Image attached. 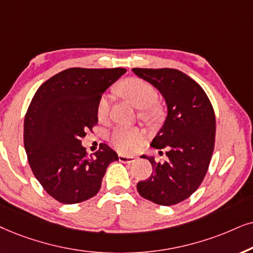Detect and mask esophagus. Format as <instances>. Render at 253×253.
<instances>
[{
	"mask_svg": "<svg viewBox=\"0 0 253 253\" xmlns=\"http://www.w3.org/2000/svg\"><path fill=\"white\" fill-rule=\"evenodd\" d=\"M119 161L121 163H133L135 161V157L133 156H125V155H119Z\"/></svg>",
	"mask_w": 253,
	"mask_h": 253,
	"instance_id": "obj_1",
	"label": "esophagus"
}]
</instances>
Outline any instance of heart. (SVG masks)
Instances as JSON below:
<instances>
[{"label":"heart","mask_w":253,"mask_h":253,"mask_svg":"<svg viewBox=\"0 0 253 253\" xmlns=\"http://www.w3.org/2000/svg\"><path fill=\"white\" fill-rule=\"evenodd\" d=\"M118 92L140 110L141 118L146 121H155L161 117L160 104L154 102L156 90L147 81L139 77H130L118 86ZM109 105V97L103 96L97 106V114L100 119L107 116ZM142 140L143 132L136 127H118L110 137L112 146L120 153H132Z\"/></svg>","instance_id":"obj_1"}]
</instances>
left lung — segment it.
<instances>
[{
	"instance_id": "left-lung-1",
	"label": "left lung",
	"mask_w": 253,
	"mask_h": 253,
	"mask_svg": "<svg viewBox=\"0 0 253 253\" xmlns=\"http://www.w3.org/2000/svg\"><path fill=\"white\" fill-rule=\"evenodd\" d=\"M132 70L156 87L168 106L167 119L150 144L166 149L168 161L160 163L142 155L151 163L153 173L137 183V191L161 206L176 205L193 194L206 176L216 129L213 106L203 87L180 70Z\"/></svg>"
}]
</instances>
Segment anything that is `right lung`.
I'll return each mask as SVG.
<instances>
[{
	"label": "right lung",
	"mask_w": 253,
	"mask_h": 253,
	"mask_svg": "<svg viewBox=\"0 0 253 253\" xmlns=\"http://www.w3.org/2000/svg\"><path fill=\"white\" fill-rule=\"evenodd\" d=\"M126 73L124 68L62 70L43 82L24 120V147L35 177L59 203L72 205L95 197L116 151L102 143L87 155L81 139L98 121L103 92Z\"/></svg>",
	"instance_id": "right-lung-1"
}]
</instances>
